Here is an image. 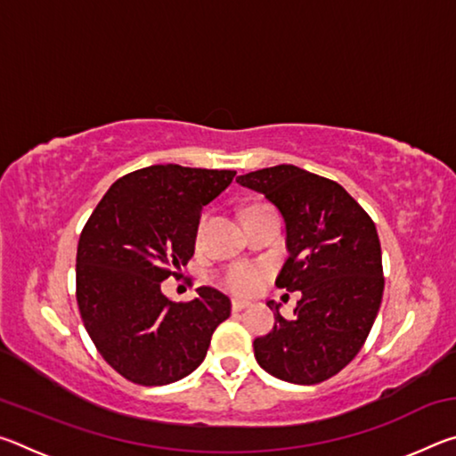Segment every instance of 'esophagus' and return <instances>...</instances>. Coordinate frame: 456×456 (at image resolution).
<instances>
[{
    "label": "esophagus",
    "instance_id": "1",
    "mask_svg": "<svg viewBox=\"0 0 456 456\" xmlns=\"http://www.w3.org/2000/svg\"><path fill=\"white\" fill-rule=\"evenodd\" d=\"M251 304L249 302H245V299H233V302H231V310L233 312H243L245 307H249Z\"/></svg>",
    "mask_w": 456,
    "mask_h": 456
}]
</instances>
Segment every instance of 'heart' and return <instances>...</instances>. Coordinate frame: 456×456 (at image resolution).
I'll list each match as a JSON object with an SVG mask.
<instances>
[{
	"label": "heart",
	"instance_id": "b5f03b06",
	"mask_svg": "<svg viewBox=\"0 0 456 456\" xmlns=\"http://www.w3.org/2000/svg\"><path fill=\"white\" fill-rule=\"evenodd\" d=\"M264 267L251 265V264H239L229 267L225 275H223V285L229 291L239 293V296H245V293L256 291L261 281H264Z\"/></svg>",
	"mask_w": 456,
	"mask_h": 456
}]
</instances>
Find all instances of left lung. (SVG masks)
I'll return each instance as SVG.
<instances>
[{
    "label": "left lung",
    "mask_w": 456,
    "mask_h": 456,
    "mask_svg": "<svg viewBox=\"0 0 456 456\" xmlns=\"http://www.w3.org/2000/svg\"><path fill=\"white\" fill-rule=\"evenodd\" d=\"M241 187L265 195L285 223V259L275 285L302 291L293 318L280 304L275 326L256 338L257 364L280 380L320 384L348 366L380 310L384 277L374 221L342 184L293 165L241 175Z\"/></svg>",
    "instance_id": "left-lung-1"
}]
</instances>
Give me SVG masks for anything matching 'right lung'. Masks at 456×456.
Wrapping results in <instances>:
<instances>
[{
  "label": "right lung",
  "mask_w": 456,
  "mask_h": 456,
  "mask_svg": "<svg viewBox=\"0 0 456 456\" xmlns=\"http://www.w3.org/2000/svg\"><path fill=\"white\" fill-rule=\"evenodd\" d=\"M235 171L154 165L122 176L84 227L76 253V299L108 364L141 386H165L197 370L231 299L199 288L187 304L160 283L195 253L200 211Z\"/></svg>",
  "instance_id": "add662e5"
}]
</instances>
